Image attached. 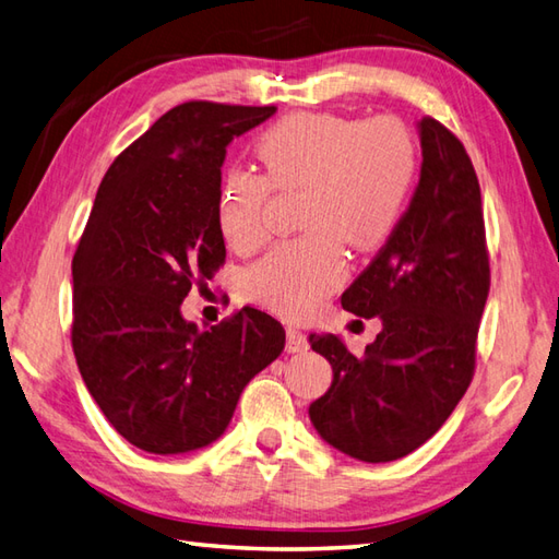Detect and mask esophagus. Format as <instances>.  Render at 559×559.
Listing matches in <instances>:
<instances>
[{
  "instance_id": "esophagus-1",
  "label": "esophagus",
  "mask_w": 559,
  "mask_h": 559,
  "mask_svg": "<svg viewBox=\"0 0 559 559\" xmlns=\"http://www.w3.org/2000/svg\"><path fill=\"white\" fill-rule=\"evenodd\" d=\"M309 349V340H306V335L301 333L299 328H287V352L289 355H294V352H304Z\"/></svg>"
}]
</instances>
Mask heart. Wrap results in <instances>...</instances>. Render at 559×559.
I'll use <instances>...</instances> for the list:
<instances>
[{"instance_id":"heart-1","label":"heart","mask_w":559,"mask_h":559,"mask_svg":"<svg viewBox=\"0 0 559 559\" xmlns=\"http://www.w3.org/2000/svg\"><path fill=\"white\" fill-rule=\"evenodd\" d=\"M263 176L229 170L216 190V226L234 250L265 238L270 190L301 188L299 238L275 246L248 272V292L289 318L316 311L345 280L343 241L367 250L383 243L417 178V142L393 118L357 120L335 112H296L255 142Z\"/></svg>"}]
</instances>
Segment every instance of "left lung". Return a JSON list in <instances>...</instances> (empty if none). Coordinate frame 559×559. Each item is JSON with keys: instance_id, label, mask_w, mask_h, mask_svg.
Segmentation results:
<instances>
[{"instance_id": "1", "label": "left lung", "mask_w": 559, "mask_h": 559, "mask_svg": "<svg viewBox=\"0 0 559 559\" xmlns=\"http://www.w3.org/2000/svg\"><path fill=\"white\" fill-rule=\"evenodd\" d=\"M423 168L407 212L343 309L379 318L364 355L337 335H309L333 383L309 407L318 435L364 463L423 447L465 395L489 292L480 183L463 144L435 118L417 122Z\"/></svg>"}]
</instances>
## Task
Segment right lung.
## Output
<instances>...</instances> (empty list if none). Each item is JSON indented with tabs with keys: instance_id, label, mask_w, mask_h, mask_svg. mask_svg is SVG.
I'll return each instance as SVG.
<instances>
[{
	"instance_id": "right-lung-1",
	"label": "right lung",
	"mask_w": 559,
	"mask_h": 559,
	"mask_svg": "<svg viewBox=\"0 0 559 559\" xmlns=\"http://www.w3.org/2000/svg\"><path fill=\"white\" fill-rule=\"evenodd\" d=\"M272 112L176 106L100 180L72 260V347L100 413L142 451L210 447L248 381L284 349V328L250 306L210 330L180 313L192 284L226 258L214 214L226 146Z\"/></svg>"
}]
</instances>
